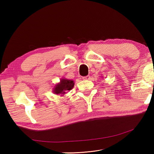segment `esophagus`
<instances>
[{
  "instance_id": "1",
  "label": "esophagus",
  "mask_w": 154,
  "mask_h": 154,
  "mask_svg": "<svg viewBox=\"0 0 154 154\" xmlns=\"http://www.w3.org/2000/svg\"><path fill=\"white\" fill-rule=\"evenodd\" d=\"M90 78H91V76L88 75V76H87L83 77V80H90Z\"/></svg>"
}]
</instances>
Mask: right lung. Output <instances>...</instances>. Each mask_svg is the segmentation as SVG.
Returning a JSON list of instances; mask_svg holds the SVG:
<instances>
[{
	"instance_id": "add662e5",
	"label": "right lung",
	"mask_w": 154,
	"mask_h": 154,
	"mask_svg": "<svg viewBox=\"0 0 154 154\" xmlns=\"http://www.w3.org/2000/svg\"><path fill=\"white\" fill-rule=\"evenodd\" d=\"M74 85V82L72 80H68L66 78H61L60 81L54 87L53 92L54 94L61 95L62 96L66 94V91L72 89Z\"/></svg>"
}]
</instances>
